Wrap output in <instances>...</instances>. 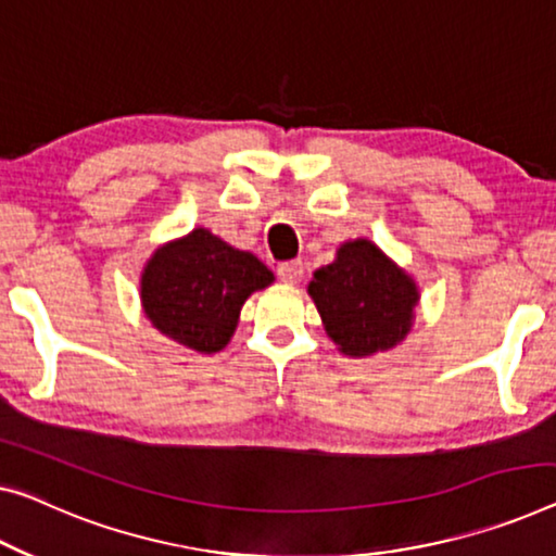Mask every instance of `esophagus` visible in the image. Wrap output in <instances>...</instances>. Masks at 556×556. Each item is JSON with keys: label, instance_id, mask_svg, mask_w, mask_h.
Returning a JSON list of instances; mask_svg holds the SVG:
<instances>
[{"label": "esophagus", "instance_id": "1", "mask_svg": "<svg viewBox=\"0 0 556 556\" xmlns=\"http://www.w3.org/2000/svg\"><path fill=\"white\" fill-rule=\"evenodd\" d=\"M277 275L281 281H287V285H296V281H302L304 277V264L300 260L281 262L277 267Z\"/></svg>", "mask_w": 556, "mask_h": 556}]
</instances>
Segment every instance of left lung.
<instances>
[{
  "instance_id": "8db88e82",
  "label": "left lung",
  "mask_w": 556,
  "mask_h": 556,
  "mask_svg": "<svg viewBox=\"0 0 556 556\" xmlns=\"http://www.w3.org/2000/svg\"><path fill=\"white\" fill-rule=\"evenodd\" d=\"M309 294L327 334L352 357L402 342L419 300L414 281L367 239L339 247L337 260L314 271Z\"/></svg>"
}]
</instances>
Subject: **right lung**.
Here are the masks:
<instances>
[{"mask_svg": "<svg viewBox=\"0 0 556 556\" xmlns=\"http://www.w3.org/2000/svg\"><path fill=\"white\" fill-rule=\"evenodd\" d=\"M275 275L210 229H194L162 247L142 275V302L152 325L189 350L219 352L235 334L239 309Z\"/></svg>", "mask_w": 556, "mask_h": 556, "instance_id": "right-lung-1", "label": "right lung"}]
</instances>
